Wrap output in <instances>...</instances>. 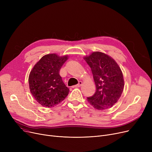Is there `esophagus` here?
<instances>
[{"label":"esophagus","mask_w":152,"mask_h":152,"mask_svg":"<svg viewBox=\"0 0 152 152\" xmlns=\"http://www.w3.org/2000/svg\"><path fill=\"white\" fill-rule=\"evenodd\" d=\"M82 84H83V82H82V81H79L78 84H76V85H75V86H73V87H81V86Z\"/></svg>","instance_id":"obj_1"}]
</instances>
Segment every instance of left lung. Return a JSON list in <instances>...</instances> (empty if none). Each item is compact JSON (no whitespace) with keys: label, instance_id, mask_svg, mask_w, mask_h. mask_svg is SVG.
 <instances>
[{"label":"left lung","instance_id":"1","mask_svg":"<svg viewBox=\"0 0 152 152\" xmlns=\"http://www.w3.org/2000/svg\"><path fill=\"white\" fill-rule=\"evenodd\" d=\"M91 68L96 92L87 101L95 109L103 110L112 107L120 98L124 89L121 68L108 55L94 52L84 57Z\"/></svg>","mask_w":152,"mask_h":152}]
</instances>
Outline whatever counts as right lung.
<instances>
[{
  "instance_id": "1",
  "label": "right lung",
  "mask_w": 152,
  "mask_h": 152,
  "mask_svg": "<svg viewBox=\"0 0 152 152\" xmlns=\"http://www.w3.org/2000/svg\"><path fill=\"white\" fill-rule=\"evenodd\" d=\"M68 58V55H45L31 71L28 79L30 92L42 106L48 108L56 106L68 95L69 90L59 74Z\"/></svg>"
}]
</instances>
